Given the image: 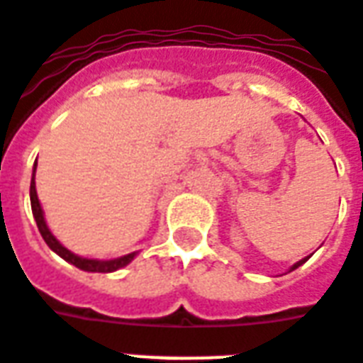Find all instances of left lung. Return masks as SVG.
I'll use <instances>...</instances> for the list:
<instances>
[{
  "instance_id": "8db88e82",
  "label": "left lung",
  "mask_w": 363,
  "mask_h": 363,
  "mask_svg": "<svg viewBox=\"0 0 363 363\" xmlns=\"http://www.w3.org/2000/svg\"><path fill=\"white\" fill-rule=\"evenodd\" d=\"M305 260H307V259H303V260H299V262H296V264H294V267H291V270H296L297 267H301V264H303Z\"/></svg>"
}]
</instances>
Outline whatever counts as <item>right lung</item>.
Wrapping results in <instances>:
<instances>
[{"instance_id":"1","label":"right lung","mask_w":363,"mask_h":363,"mask_svg":"<svg viewBox=\"0 0 363 363\" xmlns=\"http://www.w3.org/2000/svg\"><path fill=\"white\" fill-rule=\"evenodd\" d=\"M35 171H36V163H35ZM30 208H33V216H35L36 225H38V231H40V235L46 241V245L50 247L52 251L58 252L60 257L67 262H72L74 267L82 268L85 272H114V270H118V268L126 267L128 262H132V259L135 257V252L132 255H126V257H120V259L114 260H93V259H82V257H77L74 252H69L66 247H62L58 243V239L52 235L50 229L46 225V221H44V213L43 208H40V202H38V196H36V186H35V173H33V181H30Z\"/></svg>"}]
</instances>
